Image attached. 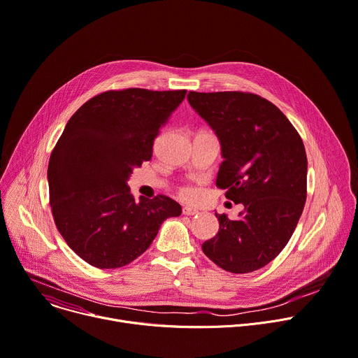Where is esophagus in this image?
Segmentation results:
<instances>
[{"mask_svg": "<svg viewBox=\"0 0 358 358\" xmlns=\"http://www.w3.org/2000/svg\"><path fill=\"white\" fill-rule=\"evenodd\" d=\"M182 214L184 215H196V214H199V210L191 208V207H184L182 208Z\"/></svg>", "mask_w": 358, "mask_h": 358, "instance_id": "34e87169", "label": "esophagus"}]
</instances>
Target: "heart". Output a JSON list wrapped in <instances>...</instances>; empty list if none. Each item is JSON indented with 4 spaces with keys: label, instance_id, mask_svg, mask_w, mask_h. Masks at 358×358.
<instances>
[{
    "label": "heart",
    "instance_id": "obj_1",
    "mask_svg": "<svg viewBox=\"0 0 358 358\" xmlns=\"http://www.w3.org/2000/svg\"><path fill=\"white\" fill-rule=\"evenodd\" d=\"M180 194H181L182 199L191 200L194 197V189L191 187H181L180 188Z\"/></svg>",
    "mask_w": 358,
    "mask_h": 358
}]
</instances>
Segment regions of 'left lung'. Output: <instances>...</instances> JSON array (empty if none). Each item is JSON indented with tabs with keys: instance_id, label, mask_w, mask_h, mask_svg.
<instances>
[{
	"instance_id": "1",
	"label": "left lung",
	"mask_w": 358,
	"mask_h": 358,
	"mask_svg": "<svg viewBox=\"0 0 358 358\" xmlns=\"http://www.w3.org/2000/svg\"><path fill=\"white\" fill-rule=\"evenodd\" d=\"M187 100L220 140L224 159L217 187L244 206L237 220L215 213L220 229L203 251L225 271L263 268L287 245L304 210L303 140L288 118L257 94L189 91Z\"/></svg>"
}]
</instances>
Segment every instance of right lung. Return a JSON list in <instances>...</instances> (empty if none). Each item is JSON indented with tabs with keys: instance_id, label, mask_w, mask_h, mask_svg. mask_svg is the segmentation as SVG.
<instances>
[{
	"instance_id": "obj_1",
	"label": "right lung",
	"mask_w": 358,
	"mask_h": 358,
	"mask_svg": "<svg viewBox=\"0 0 358 358\" xmlns=\"http://www.w3.org/2000/svg\"><path fill=\"white\" fill-rule=\"evenodd\" d=\"M185 92L106 91L64 128L48 162L50 204L59 234L88 264H129L150 247L162 221L181 214L167 196L136 200L127 180L152 157L159 128Z\"/></svg>"
}]
</instances>
